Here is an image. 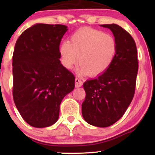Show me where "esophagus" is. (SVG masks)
I'll return each instance as SVG.
<instances>
[{"instance_id": "obj_1", "label": "esophagus", "mask_w": 155, "mask_h": 155, "mask_svg": "<svg viewBox=\"0 0 155 155\" xmlns=\"http://www.w3.org/2000/svg\"><path fill=\"white\" fill-rule=\"evenodd\" d=\"M82 81H81V79H79V78L76 77V79H75V84H76V87H81L82 86Z\"/></svg>"}]
</instances>
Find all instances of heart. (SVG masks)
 Here are the masks:
<instances>
[{
  "mask_svg": "<svg viewBox=\"0 0 155 155\" xmlns=\"http://www.w3.org/2000/svg\"><path fill=\"white\" fill-rule=\"evenodd\" d=\"M117 47L116 38L111 34L92 28H82L73 33L70 42L64 41L60 45L62 64L70 69L79 60L80 74L99 75L113 63Z\"/></svg>",
  "mask_w": 155,
  "mask_h": 155,
  "instance_id": "obj_1",
  "label": "heart"
}]
</instances>
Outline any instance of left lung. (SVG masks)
Listing matches in <instances>:
<instances>
[{
  "instance_id": "obj_1",
  "label": "left lung",
  "mask_w": 155,
  "mask_h": 155,
  "mask_svg": "<svg viewBox=\"0 0 155 155\" xmlns=\"http://www.w3.org/2000/svg\"><path fill=\"white\" fill-rule=\"evenodd\" d=\"M101 26L112 31L117 41V51L106 71L84 83L86 97L81 111L87 123L106 127L123 116L133 100L138 60L136 42L128 32L116 24Z\"/></svg>"
}]
</instances>
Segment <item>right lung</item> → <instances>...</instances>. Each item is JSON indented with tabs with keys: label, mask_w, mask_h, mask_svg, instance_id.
Returning a JSON list of instances; mask_svg holds the SVG:
<instances>
[{
	"label": "right lung",
	"mask_w": 155,
	"mask_h": 155,
	"mask_svg": "<svg viewBox=\"0 0 155 155\" xmlns=\"http://www.w3.org/2000/svg\"><path fill=\"white\" fill-rule=\"evenodd\" d=\"M63 25L37 24L16 42L13 57V98L27 123L46 127L58 120L63 97L75 87V76L60 63Z\"/></svg>",
	"instance_id": "add662e5"
}]
</instances>
